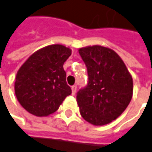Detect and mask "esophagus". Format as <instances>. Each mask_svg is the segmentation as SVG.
Listing matches in <instances>:
<instances>
[{"mask_svg":"<svg viewBox=\"0 0 152 152\" xmlns=\"http://www.w3.org/2000/svg\"><path fill=\"white\" fill-rule=\"evenodd\" d=\"M71 91H72V95H75V93H76V85H73V86L71 87Z\"/></svg>","mask_w":152,"mask_h":152,"instance_id":"1","label":"esophagus"}]
</instances>
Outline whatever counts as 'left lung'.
Wrapping results in <instances>:
<instances>
[{"label":"left lung","instance_id":"1","mask_svg":"<svg viewBox=\"0 0 152 152\" xmlns=\"http://www.w3.org/2000/svg\"><path fill=\"white\" fill-rule=\"evenodd\" d=\"M89 76L87 86L80 90L76 101L82 117L94 126L116 120L133 96V79L121 58L106 46L79 48Z\"/></svg>","mask_w":152,"mask_h":152}]
</instances>
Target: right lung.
Segmentation results:
<instances>
[{
    "label": "right lung",
    "mask_w": 152,
    "mask_h": 152,
    "mask_svg": "<svg viewBox=\"0 0 152 152\" xmlns=\"http://www.w3.org/2000/svg\"><path fill=\"white\" fill-rule=\"evenodd\" d=\"M70 54L69 47L50 45L33 53L20 67L15 76V94L28 113L38 117L48 116L71 94L63 69Z\"/></svg>",
    "instance_id": "add662e5"
}]
</instances>
